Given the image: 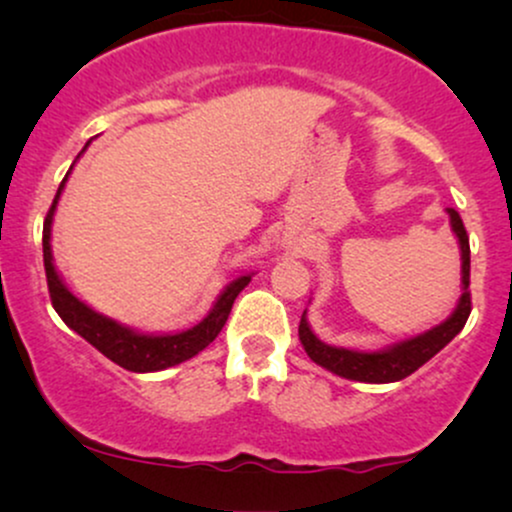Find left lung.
Instances as JSON below:
<instances>
[{
  "label": "left lung",
  "instance_id": "1",
  "mask_svg": "<svg viewBox=\"0 0 512 512\" xmlns=\"http://www.w3.org/2000/svg\"><path fill=\"white\" fill-rule=\"evenodd\" d=\"M448 216L452 233L460 240L462 257V296L448 320L431 327V330L416 334V337L385 346V349L354 351L320 342L315 337V332L310 330L308 317H305L303 310L301 325H298V337H301L305 354L313 358L317 366L332 370L334 375H342L346 380H358V383H397V380H404L414 370H419L426 361H431L443 346H448L462 332L464 322H467L469 313H472V296H469V236L464 231V223L455 209H448Z\"/></svg>",
  "mask_w": 512,
  "mask_h": 512
}]
</instances>
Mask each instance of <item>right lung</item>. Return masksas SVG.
Listing matches in <instances>:
<instances>
[{
    "mask_svg": "<svg viewBox=\"0 0 512 512\" xmlns=\"http://www.w3.org/2000/svg\"><path fill=\"white\" fill-rule=\"evenodd\" d=\"M88 146V144H86ZM84 146V151H86ZM81 151V154H84ZM72 173V168H69ZM69 173L64 175L60 182V190H57L55 202L45 216L43 223V262H45V276H48V291L52 308L57 310V315L62 317L64 325L69 330H74L79 337H84L88 344L96 346L103 356H108L110 361L122 366L132 373H154V370H166L170 366H178V363L187 361V358L197 356L199 351L207 349V346L219 337V332L226 325L228 313H231L233 301L238 298V293L250 284L252 274L238 276L233 279L226 289L221 291V296L216 298L214 308L209 310V315L202 322H197L195 327L173 334H144L132 330V327L120 325L113 317H105L101 313L86 305L84 301L74 296L67 289V284L62 281L60 272L55 269L52 262V216H55L57 202L64 190V182H67Z\"/></svg>",
    "mask_w": 512,
    "mask_h": 512,
    "instance_id": "add662e5",
    "label": "right lung"
}]
</instances>
